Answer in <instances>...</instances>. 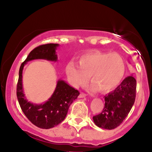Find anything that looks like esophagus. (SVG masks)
<instances>
[{
    "label": "esophagus",
    "instance_id": "34e87169",
    "mask_svg": "<svg viewBox=\"0 0 152 152\" xmlns=\"http://www.w3.org/2000/svg\"><path fill=\"white\" fill-rule=\"evenodd\" d=\"M86 94H83V93H81V94H80V96H79V97L80 98H84V97H86Z\"/></svg>",
    "mask_w": 152,
    "mask_h": 152
}]
</instances>
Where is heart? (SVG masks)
Listing matches in <instances>:
<instances>
[{
  "label": "heart",
  "instance_id": "1",
  "mask_svg": "<svg viewBox=\"0 0 152 152\" xmlns=\"http://www.w3.org/2000/svg\"><path fill=\"white\" fill-rule=\"evenodd\" d=\"M65 71L70 83L76 88L84 86L89 78L92 83L91 89L105 93L121 83L126 66L117 53L93 50L78 57L77 64L74 61L68 63Z\"/></svg>",
  "mask_w": 152,
  "mask_h": 152
}]
</instances>
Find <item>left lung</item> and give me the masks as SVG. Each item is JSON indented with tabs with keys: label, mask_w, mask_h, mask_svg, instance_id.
Returning a JSON list of instances; mask_svg holds the SVG:
<instances>
[{
	"label": "left lung",
	"mask_w": 152,
	"mask_h": 152,
	"mask_svg": "<svg viewBox=\"0 0 152 152\" xmlns=\"http://www.w3.org/2000/svg\"><path fill=\"white\" fill-rule=\"evenodd\" d=\"M137 81L127 76L112 91L104 96L105 105L102 112L93 116L94 124L100 128L114 129L128 116L136 98Z\"/></svg>",
	"instance_id": "1"
}]
</instances>
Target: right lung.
<instances>
[{
  "instance_id": "right-lung-1",
  "label": "right lung",
  "mask_w": 152,
  "mask_h": 152,
  "mask_svg": "<svg viewBox=\"0 0 152 152\" xmlns=\"http://www.w3.org/2000/svg\"><path fill=\"white\" fill-rule=\"evenodd\" d=\"M58 46V43H48L36 47L30 52L19 69L16 94L20 108L31 123L45 129L53 128L64 121L69 106L80 93L64 80H58L53 94L46 102L36 104L28 102L23 89V69L28 61L35 59L57 61L58 57L56 50Z\"/></svg>"
}]
</instances>
